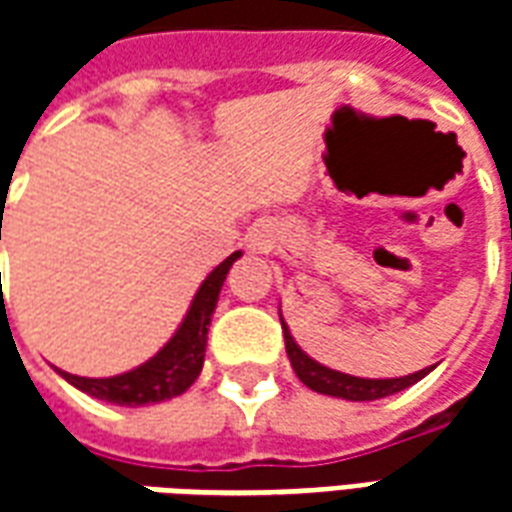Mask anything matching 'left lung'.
Instances as JSON below:
<instances>
[{
	"label": "left lung",
	"instance_id": "1",
	"mask_svg": "<svg viewBox=\"0 0 512 512\" xmlns=\"http://www.w3.org/2000/svg\"><path fill=\"white\" fill-rule=\"evenodd\" d=\"M282 332H285V351L296 376L301 378V384H307L315 392L332 397H343V400H378V397H389L395 392H403L406 386L417 384L419 378L428 376V370H419L411 376L400 378H356L340 370H329V367L318 365L315 359L301 351L296 340L290 337L288 326L282 321Z\"/></svg>",
	"mask_w": 512,
	"mask_h": 512
}]
</instances>
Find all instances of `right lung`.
<instances>
[{"instance_id": "1", "label": "right lung", "mask_w": 512, "mask_h": 512, "mask_svg": "<svg viewBox=\"0 0 512 512\" xmlns=\"http://www.w3.org/2000/svg\"><path fill=\"white\" fill-rule=\"evenodd\" d=\"M238 257H241V252H233L224 263L213 268L197 290L178 332L172 334V340L153 359H147L145 365L112 378H82L71 376L65 370H60V376L87 395L106 400V403H117V406L136 408L183 395L200 376L211 315L216 310L219 290L227 279V271Z\"/></svg>"}]
</instances>
